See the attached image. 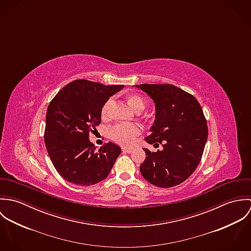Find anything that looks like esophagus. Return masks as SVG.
<instances>
[{
    "label": "esophagus",
    "mask_w": 251,
    "mask_h": 251,
    "mask_svg": "<svg viewBox=\"0 0 251 251\" xmlns=\"http://www.w3.org/2000/svg\"><path fill=\"white\" fill-rule=\"evenodd\" d=\"M122 151L124 152H126V153H130L132 151V149H129V148H122Z\"/></svg>",
    "instance_id": "esophagus-1"
}]
</instances>
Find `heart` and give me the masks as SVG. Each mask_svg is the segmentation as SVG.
<instances>
[{"mask_svg":"<svg viewBox=\"0 0 251 251\" xmlns=\"http://www.w3.org/2000/svg\"><path fill=\"white\" fill-rule=\"evenodd\" d=\"M127 104L135 112L139 113L147 106V100L141 95L129 94L126 97ZM113 100H107L100 109V117L103 121H108L111 117V108ZM140 127L133 124H117L109 129V137L116 143L122 146H131L135 138L140 134Z\"/></svg>","mask_w":251,"mask_h":251,"instance_id":"obj_1","label":"heart"}]
</instances>
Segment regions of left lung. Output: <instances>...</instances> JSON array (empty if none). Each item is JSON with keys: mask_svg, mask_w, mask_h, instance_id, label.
I'll return each instance as SVG.
<instances>
[{"mask_svg": "<svg viewBox=\"0 0 251 251\" xmlns=\"http://www.w3.org/2000/svg\"><path fill=\"white\" fill-rule=\"evenodd\" d=\"M155 103V121L149 144L162 145L156 152L144 149L140 165L145 179L155 186L173 187L188 179L202 158L208 137L207 120L198 100L172 84L136 85Z\"/></svg>", "mask_w": 251, "mask_h": 251, "instance_id": "obj_1", "label": "left lung"}]
</instances>
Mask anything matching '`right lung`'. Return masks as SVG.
<instances>
[{
	"label": "right lung",
	"instance_id": "add662e5",
	"mask_svg": "<svg viewBox=\"0 0 251 251\" xmlns=\"http://www.w3.org/2000/svg\"><path fill=\"white\" fill-rule=\"evenodd\" d=\"M124 85L74 80L50 101L46 111L45 146L57 172L78 185L96 184L109 175L122 150L109 143L96 151L90 132L101 122L100 109Z\"/></svg>",
	"mask_w": 251,
	"mask_h": 251
}]
</instances>
